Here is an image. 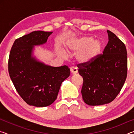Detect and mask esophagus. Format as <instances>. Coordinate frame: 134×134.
Returning <instances> with one entry per match:
<instances>
[{"mask_svg":"<svg viewBox=\"0 0 134 134\" xmlns=\"http://www.w3.org/2000/svg\"><path fill=\"white\" fill-rule=\"evenodd\" d=\"M70 71H71V73L72 74H75L77 72V70L76 68L72 67L70 68Z\"/></svg>","mask_w":134,"mask_h":134,"instance_id":"esophagus-1","label":"esophagus"}]
</instances>
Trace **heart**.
I'll list each match as a JSON object with an SVG mask.
<instances>
[{
  "label": "heart",
  "mask_w": 134,
  "mask_h": 134,
  "mask_svg": "<svg viewBox=\"0 0 134 134\" xmlns=\"http://www.w3.org/2000/svg\"><path fill=\"white\" fill-rule=\"evenodd\" d=\"M101 44L98 41H93L91 37H83L70 41L67 45L69 51L78 52L77 59L81 63L92 62L97 57L101 50ZM66 55L65 52H63V55Z\"/></svg>",
  "instance_id": "1"
}]
</instances>
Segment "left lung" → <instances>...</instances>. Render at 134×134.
I'll return each instance as SVG.
<instances>
[{
    "label": "left lung",
    "instance_id": "obj_1",
    "mask_svg": "<svg viewBox=\"0 0 134 134\" xmlns=\"http://www.w3.org/2000/svg\"><path fill=\"white\" fill-rule=\"evenodd\" d=\"M109 41L103 54L92 62L77 65L83 79L81 94L90 106L112 102L119 94L127 76V51L124 43L108 30Z\"/></svg>",
    "mask_w": 134,
    "mask_h": 134
}]
</instances>
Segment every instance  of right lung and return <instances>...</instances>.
Listing matches in <instances>:
<instances>
[{"label": "right lung", "mask_w": 134, "mask_h": 134, "mask_svg": "<svg viewBox=\"0 0 134 134\" xmlns=\"http://www.w3.org/2000/svg\"><path fill=\"white\" fill-rule=\"evenodd\" d=\"M53 32L33 31L15 41L8 62L10 77L25 102L36 107L51 105L63 81L69 77L67 65L52 67L32 57L35 45L45 44Z\"/></svg>", "instance_id": "add662e5"}]
</instances>
